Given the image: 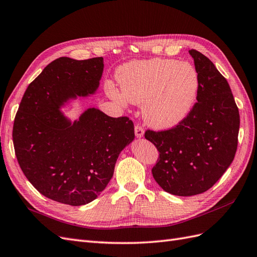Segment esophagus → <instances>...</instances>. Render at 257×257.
Here are the masks:
<instances>
[{"label": "esophagus", "mask_w": 257, "mask_h": 257, "mask_svg": "<svg viewBox=\"0 0 257 257\" xmlns=\"http://www.w3.org/2000/svg\"><path fill=\"white\" fill-rule=\"evenodd\" d=\"M144 127L142 125H139V124H137V125H135V135L137 138H141L144 136Z\"/></svg>", "instance_id": "esophagus-1"}]
</instances>
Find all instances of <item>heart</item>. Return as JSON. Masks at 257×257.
Masks as SVG:
<instances>
[{
  "label": "heart",
  "instance_id": "obj_1",
  "mask_svg": "<svg viewBox=\"0 0 257 257\" xmlns=\"http://www.w3.org/2000/svg\"><path fill=\"white\" fill-rule=\"evenodd\" d=\"M122 93L109 84L108 94L120 104H143L147 124L158 130L178 125L195 105L199 75L189 62L151 59L132 61L116 69Z\"/></svg>",
  "mask_w": 257,
  "mask_h": 257
}]
</instances>
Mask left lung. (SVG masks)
<instances>
[{
    "mask_svg": "<svg viewBox=\"0 0 257 257\" xmlns=\"http://www.w3.org/2000/svg\"><path fill=\"white\" fill-rule=\"evenodd\" d=\"M189 52L199 75L197 102L178 125L145 133L160 152L152 168L154 180L178 196L208 191L226 172L237 151L240 125L227 80L203 53Z\"/></svg>",
    "mask_w": 257,
    "mask_h": 257,
    "instance_id": "obj_1",
    "label": "left lung"
}]
</instances>
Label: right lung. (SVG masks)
I'll return each mask as SVG.
<instances>
[{"label":"right lung","mask_w":257,"mask_h":257,"mask_svg":"<svg viewBox=\"0 0 257 257\" xmlns=\"http://www.w3.org/2000/svg\"><path fill=\"white\" fill-rule=\"evenodd\" d=\"M103 69L102 57L52 61L29 84L15 116L13 142L20 168L38 192L58 203L94 200L135 137L127 116L111 118L89 108L72 123L59 109L69 98L93 94Z\"/></svg>","instance_id":"1"}]
</instances>
